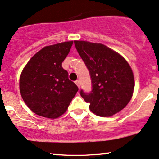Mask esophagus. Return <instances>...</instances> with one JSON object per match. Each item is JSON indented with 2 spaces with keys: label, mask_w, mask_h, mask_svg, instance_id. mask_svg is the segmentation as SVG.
I'll return each mask as SVG.
<instances>
[{
  "label": "esophagus",
  "mask_w": 159,
  "mask_h": 159,
  "mask_svg": "<svg viewBox=\"0 0 159 159\" xmlns=\"http://www.w3.org/2000/svg\"><path fill=\"white\" fill-rule=\"evenodd\" d=\"M75 84H77V86H78V88H80V81H79V80H77V81H75Z\"/></svg>",
  "instance_id": "esophagus-1"
}]
</instances>
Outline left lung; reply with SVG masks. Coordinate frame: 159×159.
<instances>
[{
    "label": "left lung",
    "mask_w": 159,
    "mask_h": 159,
    "mask_svg": "<svg viewBox=\"0 0 159 159\" xmlns=\"http://www.w3.org/2000/svg\"><path fill=\"white\" fill-rule=\"evenodd\" d=\"M77 51L88 68L92 90L80 94L94 114L109 117L125 107L134 89L133 71L120 54L102 43L74 41Z\"/></svg>",
    "instance_id": "8db88e82"
}]
</instances>
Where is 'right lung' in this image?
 Here are the masks:
<instances>
[{
    "instance_id": "obj_1",
    "label": "right lung",
    "mask_w": 159,
    "mask_h": 159,
    "mask_svg": "<svg viewBox=\"0 0 159 159\" xmlns=\"http://www.w3.org/2000/svg\"><path fill=\"white\" fill-rule=\"evenodd\" d=\"M72 43L67 41L45 47L31 57L21 73V96L38 116L49 118L62 116L78 92V88L62 66Z\"/></svg>"
}]
</instances>
